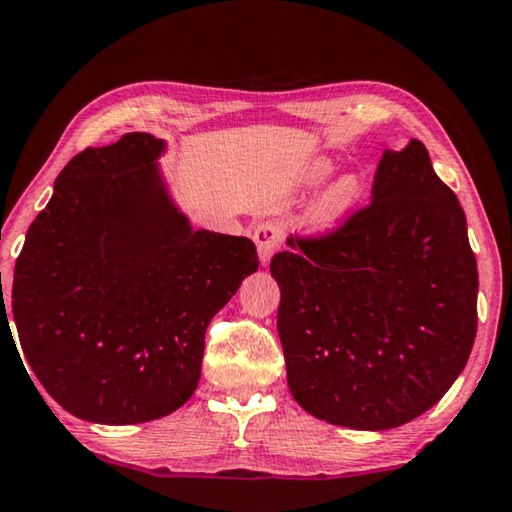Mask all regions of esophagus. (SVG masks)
I'll use <instances>...</instances> for the list:
<instances>
[{
  "label": "esophagus",
  "mask_w": 512,
  "mask_h": 512,
  "mask_svg": "<svg viewBox=\"0 0 512 512\" xmlns=\"http://www.w3.org/2000/svg\"><path fill=\"white\" fill-rule=\"evenodd\" d=\"M253 241L257 246V253H259V262L266 266L271 262V257L278 253V248L282 243V227L273 221L259 223L253 232Z\"/></svg>",
  "instance_id": "1"
}]
</instances>
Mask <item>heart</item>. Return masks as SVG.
I'll use <instances>...</instances> for the list:
<instances>
[{"label":"heart","instance_id":"b5f03b06","mask_svg":"<svg viewBox=\"0 0 512 512\" xmlns=\"http://www.w3.org/2000/svg\"><path fill=\"white\" fill-rule=\"evenodd\" d=\"M332 175V164L330 161H316L310 170V182L321 184ZM362 182L360 177L355 175H344L342 180L326 189V193L316 202L310 223L316 232H328L339 223H344L346 216H351L355 207L360 205L362 200Z\"/></svg>","mask_w":512,"mask_h":512}]
</instances>
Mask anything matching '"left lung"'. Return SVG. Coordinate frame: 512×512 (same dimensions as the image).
I'll use <instances>...</instances> for the list:
<instances>
[{
  "label": "left lung",
  "mask_w": 512,
  "mask_h": 512,
  "mask_svg": "<svg viewBox=\"0 0 512 512\" xmlns=\"http://www.w3.org/2000/svg\"><path fill=\"white\" fill-rule=\"evenodd\" d=\"M287 246L271 275L300 408L355 431H387L433 408L472 353L478 271L465 212L424 143L385 150L367 207Z\"/></svg>",
  "instance_id": "8db88e82"
}]
</instances>
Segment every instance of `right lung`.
I'll list each match as a JSON object with an SVG mask.
<instances>
[{"label": "right lung", "instance_id": "right-lung-1", "mask_svg": "<svg viewBox=\"0 0 512 512\" xmlns=\"http://www.w3.org/2000/svg\"><path fill=\"white\" fill-rule=\"evenodd\" d=\"M164 150L132 132L72 157L15 262L24 358L61 408L95 424H143L189 401L209 321L259 266L250 239L193 230L161 177Z\"/></svg>", "mask_w": 512, "mask_h": 512}]
</instances>
